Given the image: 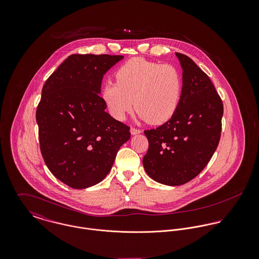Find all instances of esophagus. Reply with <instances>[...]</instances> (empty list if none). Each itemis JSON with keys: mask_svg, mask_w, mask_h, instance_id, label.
I'll list each match as a JSON object with an SVG mask.
<instances>
[{"mask_svg": "<svg viewBox=\"0 0 259 259\" xmlns=\"http://www.w3.org/2000/svg\"><path fill=\"white\" fill-rule=\"evenodd\" d=\"M141 133H142V131H141V130H139V128H135V127H131V134H132L133 136L139 135V134H141Z\"/></svg>", "mask_w": 259, "mask_h": 259, "instance_id": "34e87169", "label": "esophagus"}]
</instances>
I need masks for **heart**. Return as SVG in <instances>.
I'll use <instances>...</instances> for the list:
<instances>
[{
    "mask_svg": "<svg viewBox=\"0 0 259 259\" xmlns=\"http://www.w3.org/2000/svg\"><path fill=\"white\" fill-rule=\"evenodd\" d=\"M116 82L102 89V99L117 120L136 109L151 124L167 121L178 110L183 94V75L172 65H161L144 58H133L115 72Z\"/></svg>",
    "mask_w": 259,
    "mask_h": 259,
    "instance_id": "obj_1",
    "label": "heart"
}]
</instances>
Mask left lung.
Instances as JSON below:
<instances>
[{
	"label": "left lung",
	"instance_id": "left-lung-1",
	"mask_svg": "<svg viewBox=\"0 0 259 259\" xmlns=\"http://www.w3.org/2000/svg\"><path fill=\"white\" fill-rule=\"evenodd\" d=\"M183 69V94L175 114L145 131L148 149L143 164L162 185H185L206 166L219 146L223 105L208 75L187 56L176 53Z\"/></svg>",
	"mask_w": 259,
	"mask_h": 259
}]
</instances>
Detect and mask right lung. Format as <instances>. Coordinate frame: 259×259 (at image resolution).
I'll return each instance as SVG.
<instances>
[{"label": "right lung", "instance_id": "1", "mask_svg": "<svg viewBox=\"0 0 259 259\" xmlns=\"http://www.w3.org/2000/svg\"><path fill=\"white\" fill-rule=\"evenodd\" d=\"M123 56L72 55L41 90L36 118L39 148L50 171L72 188L101 183L130 127L106 111L101 98L104 74Z\"/></svg>", "mask_w": 259, "mask_h": 259}]
</instances>
